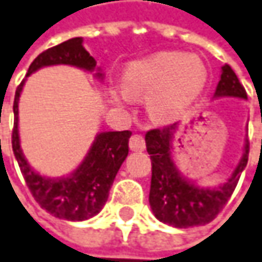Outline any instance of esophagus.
Instances as JSON below:
<instances>
[{
	"instance_id": "1",
	"label": "esophagus",
	"mask_w": 262,
	"mask_h": 262,
	"mask_svg": "<svg viewBox=\"0 0 262 262\" xmlns=\"http://www.w3.org/2000/svg\"><path fill=\"white\" fill-rule=\"evenodd\" d=\"M129 146L132 151H144L145 149V139L142 135H132L129 139Z\"/></svg>"
}]
</instances>
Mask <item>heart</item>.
<instances>
[{
  "mask_svg": "<svg viewBox=\"0 0 262 262\" xmlns=\"http://www.w3.org/2000/svg\"><path fill=\"white\" fill-rule=\"evenodd\" d=\"M206 80L208 71L200 57L164 52L132 63L124 74V89L132 96L148 95V110L156 117L167 118L194 102ZM127 94L116 89L113 96L124 103L129 100Z\"/></svg>",
  "mask_w": 262,
  "mask_h": 262,
  "instance_id": "heart-1",
  "label": "heart"
}]
</instances>
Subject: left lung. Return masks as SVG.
I'll return each instance as SVG.
<instances>
[{
  "instance_id": "1",
  "label": "left lung",
  "mask_w": 262,
  "mask_h": 262,
  "mask_svg": "<svg viewBox=\"0 0 262 262\" xmlns=\"http://www.w3.org/2000/svg\"><path fill=\"white\" fill-rule=\"evenodd\" d=\"M215 96H234L248 99L246 90L238 81L236 72L228 63L223 67L221 80ZM177 124L146 132V151L151 157V188L149 205L157 220L178 228L205 225L221 212L231 197L240 173L248 164L249 139H246L243 157L230 179L218 188H199L178 173L170 157L172 135Z\"/></svg>"
}]
</instances>
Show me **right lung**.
<instances>
[{"label": "right lung", "mask_w": 262, "mask_h": 262, "mask_svg": "<svg viewBox=\"0 0 262 262\" xmlns=\"http://www.w3.org/2000/svg\"><path fill=\"white\" fill-rule=\"evenodd\" d=\"M59 63L74 65L87 71H93L96 67V60L83 47V38L77 37L38 54L31 63L26 77L41 67ZM24 83L25 80L17 85L14 95V126L11 132V146L29 191L41 208L59 220L84 221L95 216L108 200V192L117 172L129 154V138L132 132H102L96 136L95 144L90 148L84 162L70 177L62 179L41 177L26 163L19 144L17 103Z\"/></svg>", "instance_id": "right-lung-1"}]
</instances>
